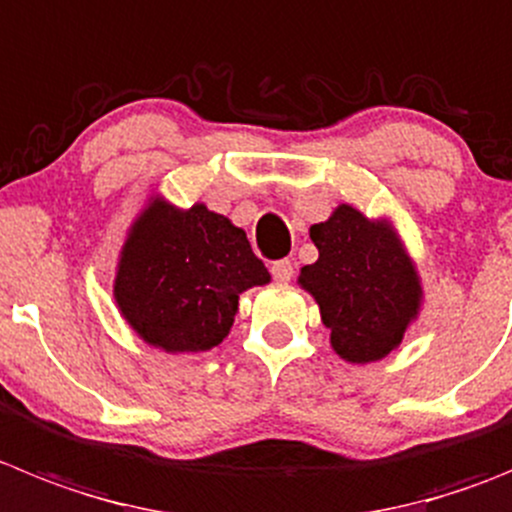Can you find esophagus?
Listing matches in <instances>:
<instances>
[{"label":"esophagus","instance_id":"esophagus-1","mask_svg":"<svg viewBox=\"0 0 512 512\" xmlns=\"http://www.w3.org/2000/svg\"><path fill=\"white\" fill-rule=\"evenodd\" d=\"M271 276H274L276 281H281V284H287L294 276V264L289 259L274 261V264H271Z\"/></svg>","mask_w":512,"mask_h":512}]
</instances>
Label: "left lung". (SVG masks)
I'll use <instances>...</instances> for the list:
<instances>
[{
  "instance_id": "8db88e82",
  "label": "left lung",
  "mask_w": 512,
  "mask_h": 512,
  "mask_svg": "<svg viewBox=\"0 0 512 512\" xmlns=\"http://www.w3.org/2000/svg\"><path fill=\"white\" fill-rule=\"evenodd\" d=\"M320 251L302 266L299 284L317 299L337 355L373 363L401 342L419 309L416 271L386 225L340 205L330 220L309 228Z\"/></svg>"
}]
</instances>
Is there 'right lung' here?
Masks as SVG:
<instances>
[{
    "label": "right lung",
    "instance_id": "1",
    "mask_svg": "<svg viewBox=\"0 0 512 512\" xmlns=\"http://www.w3.org/2000/svg\"><path fill=\"white\" fill-rule=\"evenodd\" d=\"M269 281L246 233L205 205L154 203L121 251L116 302L134 330L167 353H200L223 342L238 294Z\"/></svg>",
    "mask_w": 512,
    "mask_h": 512
}]
</instances>
